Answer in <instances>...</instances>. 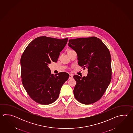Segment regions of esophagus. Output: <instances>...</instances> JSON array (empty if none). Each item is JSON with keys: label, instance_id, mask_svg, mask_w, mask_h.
Here are the masks:
<instances>
[{"label": "esophagus", "instance_id": "34e87169", "mask_svg": "<svg viewBox=\"0 0 133 133\" xmlns=\"http://www.w3.org/2000/svg\"><path fill=\"white\" fill-rule=\"evenodd\" d=\"M73 78V75H72V74H70L69 75V79H72Z\"/></svg>", "mask_w": 133, "mask_h": 133}]
</instances>
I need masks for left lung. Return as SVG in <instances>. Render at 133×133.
<instances>
[{
  "label": "left lung",
  "mask_w": 133,
  "mask_h": 133,
  "mask_svg": "<svg viewBox=\"0 0 133 133\" xmlns=\"http://www.w3.org/2000/svg\"><path fill=\"white\" fill-rule=\"evenodd\" d=\"M68 45L76 52L78 64L88 69L86 77L74 76L76 82L73 91L75 97L85 105L97 102L105 93L112 79L109 49L95 37L69 40Z\"/></svg>",
  "instance_id": "1"
}]
</instances>
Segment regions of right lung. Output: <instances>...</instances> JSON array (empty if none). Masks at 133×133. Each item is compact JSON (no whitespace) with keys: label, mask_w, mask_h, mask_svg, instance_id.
<instances>
[{"label":"right lung","mask_w":133,"mask_h":133,"mask_svg":"<svg viewBox=\"0 0 133 133\" xmlns=\"http://www.w3.org/2000/svg\"><path fill=\"white\" fill-rule=\"evenodd\" d=\"M68 40V38L38 37L29 44L23 53L20 59L22 84L28 95L37 103L48 105L55 102L68 79L67 73L53 75L48 67L52 61L57 62Z\"/></svg>","instance_id":"obj_1"}]
</instances>
